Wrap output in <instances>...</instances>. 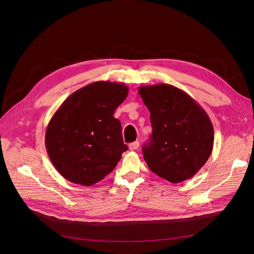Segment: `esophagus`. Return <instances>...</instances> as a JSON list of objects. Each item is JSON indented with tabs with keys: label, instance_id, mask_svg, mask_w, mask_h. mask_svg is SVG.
Returning a JSON list of instances; mask_svg holds the SVG:
<instances>
[{
	"label": "esophagus",
	"instance_id": "obj_1",
	"mask_svg": "<svg viewBox=\"0 0 254 254\" xmlns=\"http://www.w3.org/2000/svg\"><path fill=\"white\" fill-rule=\"evenodd\" d=\"M139 146H140V144H139V142H137V141L132 142V143L129 144V149L130 150H136L137 148H139Z\"/></svg>",
	"mask_w": 254,
	"mask_h": 254
}]
</instances>
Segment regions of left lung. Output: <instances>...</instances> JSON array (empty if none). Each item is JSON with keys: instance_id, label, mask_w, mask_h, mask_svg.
Returning a JSON list of instances; mask_svg holds the SVG:
<instances>
[{"instance_id": "1", "label": "left lung", "mask_w": 254, "mask_h": 254, "mask_svg": "<svg viewBox=\"0 0 254 254\" xmlns=\"http://www.w3.org/2000/svg\"><path fill=\"white\" fill-rule=\"evenodd\" d=\"M139 94L150 112L152 133L143 146L149 170L172 183L191 178L213 149L209 115L194 98L171 84L141 86Z\"/></svg>"}]
</instances>
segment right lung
Returning a JSON list of instances; mask_svg holds the SVG:
<instances>
[{
	"instance_id": "add662e5",
	"label": "right lung",
	"mask_w": 254,
	"mask_h": 254,
	"mask_svg": "<svg viewBox=\"0 0 254 254\" xmlns=\"http://www.w3.org/2000/svg\"><path fill=\"white\" fill-rule=\"evenodd\" d=\"M128 91L124 83L95 81L75 91L54 113L45 147L64 178L91 187L114 170L128 147L113 113Z\"/></svg>"
}]
</instances>
